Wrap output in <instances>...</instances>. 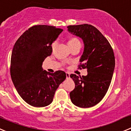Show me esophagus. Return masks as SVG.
I'll list each match as a JSON object with an SVG mask.
<instances>
[{"label": "esophagus", "instance_id": "34e87169", "mask_svg": "<svg viewBox=\"0 0 131 131\" xmlns=\"http://www.w3.org/2000/svg\"><path fill=\"white\" fill-rule=\"evenodd\" d=\"M66 75L67 78L70 77V73H68V72H66Z\"/></svg>", "mask_w": 131, "mask_h": 131}]
</instances>
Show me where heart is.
<instances>
[{
    "label": "heart",
    "mask_w": 131,
    "mask_h": 131,
    "mask_svg": "<svg viewBox=\"0 0 131 131\" xmlns=\"http://www.w3.org/2000/svg\"><path fill=\"white\" fill-rule=\"evenodd\" d=\"M80 40H79L77 38H76V37H72V38H71L70 39L68 40V45H69L70 49H71L72 47H73L76 46V45H80ZM56 42H54L52 44V49H54V47H56Z\"/></svg>",
    "instance_id": "heart-1"
}]
</instances>
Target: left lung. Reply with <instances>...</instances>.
<instances>
[{
  "instance_id": "1",
  "label": "left lung",
  "mask_w": 131,
  "mask_h": 131,
  "mask_svg": "<svg viewBox=\"0 0 131 131\" xmlns=\"http://www.w3.org/2000/svg\"><path fill=\"white\" fill-rule=\"evenodd\" d=\"M68 28L83 39L84 50L79 68L87 69L88 71L86 76L70 75L75 84L69 93L71 100L79 107H92L103 99L111 83L115 68L113 49L107 39L92 25H69Z\"/></svg>"
}]
</instances>
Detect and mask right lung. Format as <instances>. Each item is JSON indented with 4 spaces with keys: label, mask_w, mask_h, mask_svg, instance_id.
<instances>
[{
    "label": "right lung",
    "mask_w": 131,
    "mask_h": 131,
    "mask_svg": "<svg viewBox=\"0 0 131 131\" xmlns=\"http://www.w3.org/2000/svg\"><path fill=\"white\" fill-rule=\"evenodd\" d=\"M63 30L49 25H34L15 42L10 62V74L19 95L35 107L53 101L55 92L66 78L63 71H43L42 63L52 53V42Z\"/></svg>",
    "instance_id": "right-lung-1"
}]
</instances>
